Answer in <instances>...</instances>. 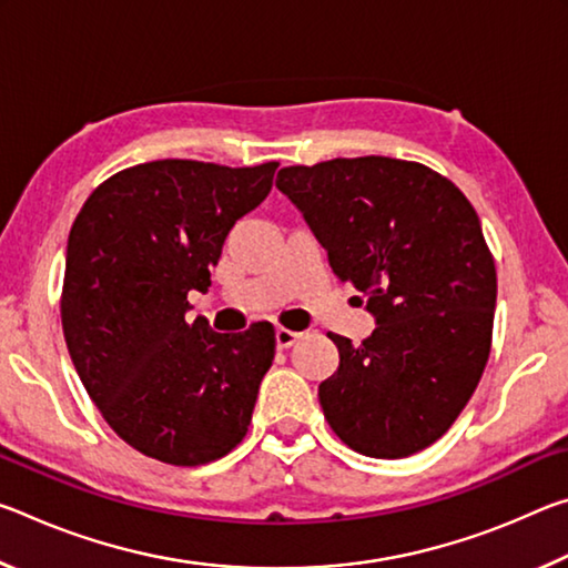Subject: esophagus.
Returning <instances> with one entry per match:
<instances>
[{
  "mask_svg": "<svg viewBox=\"0 0 568 568\" xmlns=\"http://www.w3.org/2000/svg\"><path fill=\"white\" fill-rule=\"evenodd\" d=\"M301 338V333H295V331H287V328H277L275 331V343H277V348L281 351H285V348H291V345Z\"/></svg>",
  "mask_w": 568,
  "mask_h": 568,
  "instance_id": "34e87169",
  "label": "esophagus"
}]
</instances>
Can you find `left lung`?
<instances>
[{"label":"left lung","mask_w":568,"mask_h":568,"mask_svg":"<svg viewBox=\"0 0 568 568\" xmlns=\"http://www.w3.org/2000/svg\"><path fill=\"white\" fill-rule=\"evenodd\" d=\"M275 185L378 323L361 345L328 333L341 363L318 398L333 434L373 458L436 444L491 353L496 265L474 205L440 172L381 155L291 165Z\"/></svg>","instance_id":"obj_1"}]
</instances>
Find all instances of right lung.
<instances>
[{"label":"right lung","mask_w":568,"mask_h":568,"mask_svg":"<svg viewBox=\"0 0 568 568\" xmlns=\"http://www.w3.org/2000/svg\"><path fill=\"white\" fill-rule=\"evenodd\" d=\"M275 170L142 162L94 187L72 223L60 297L67 351L108 426L162 464L223 458L253 420L275 328L215 333L185 313Z\"/></svg>","instance_id":"1"}]
</instances>
